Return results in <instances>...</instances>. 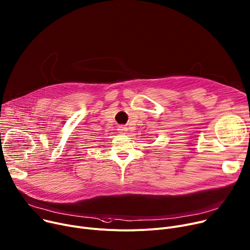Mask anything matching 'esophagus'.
<instances>
[{"instance_id": "esophagus-1", "label": "esophagus", "mask_w": 250, "mask_h": 250, "mask_svg": "<svg viewBox=\"0 0 250 250\" xmlns=\"http://www.w3.org/2000/svg\"><path fill=\"white\" fill-rule=\"evenodd\" d=\"M117 130L119 131L120 134H127L128 133V127L125 126V125H119Z\"/></svg>"}]
</instances>
